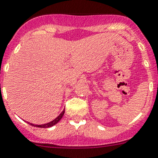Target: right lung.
<instances>
[{
  "label": "right lung",
  "mask_w": 158,
  "mask_h": 158,
  "mask_svg": "<svg viewBox=\"0 0 158 158\" xmlns=\"http://www.w3.org/2000/svg\"><path fill=\"white\" fill-rule=\"evenodd\" d=\"M64 112H65V109H63V111L60 113V115H59V116L58 117H56L54 120H53L52 121L49 122V123H46V124H32V123H29V122H27L28 124H30V125H32V126H34V127H38V128H50V127L54 126V125H55V124L58 123V122L59 121V120L62 119V117L63 116V115H64Z\"/></svg>",
  "instance_id": "right-lung-1"
}]
</instances>
